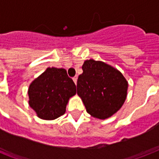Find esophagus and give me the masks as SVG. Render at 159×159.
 Segmentation results:
<instances>
[{
    "label": "esophagus",
    "instance_id": "obj_1",
    "mask_svg": "<svg viewBox=\"0 0 159 159\" xmlns=\"http://www.w3.org/2000/svg\"><path fill=\"white\" fill-rule=\"evenodd\" d=\"M72 80H73V82H75V84H77V76H75L73 78H72Z\"/></svg>",
    "mask_w": 159,
    "mask_h": 159
}]
</instances>
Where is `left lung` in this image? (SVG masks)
I'll return each instance as SVG.
<instances>
[{
    "mask_svg": "<svg viewBox=\"0 0 159 159\" xmlns=\"http://www.w3.org/2000/svg\"><path fill=\"white\" fill-rule=\"evenodd\" d=\"M77 79V95L87 113L105 120L121 108L127 97L128 82L120 71L102 61L86 60Z\"/></svg>",
    "mask_w": 159,
    "mask_h": 159,
    "instance_id": "8db88e82",
    "label": "left lung"
}]
</instances>
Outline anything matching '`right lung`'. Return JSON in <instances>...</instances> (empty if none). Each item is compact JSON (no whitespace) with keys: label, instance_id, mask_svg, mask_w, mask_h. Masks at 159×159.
<instances>
[{"label":"right lung","instance_id":"obj_1","mask_svg":"<svg viewBox=\"0 0 159 159\" xmlns=\"http://www.w3.org/2000/svg\"><path fill=\"white\" fill-rule=\"evenodd\" d=\"M76 92V85L66 70L48 67L30 85L29 105L38 117L52 120L65 113L68 100Z\"/></svg>","mask_w":159,"mask_h":159}]
</instances>
